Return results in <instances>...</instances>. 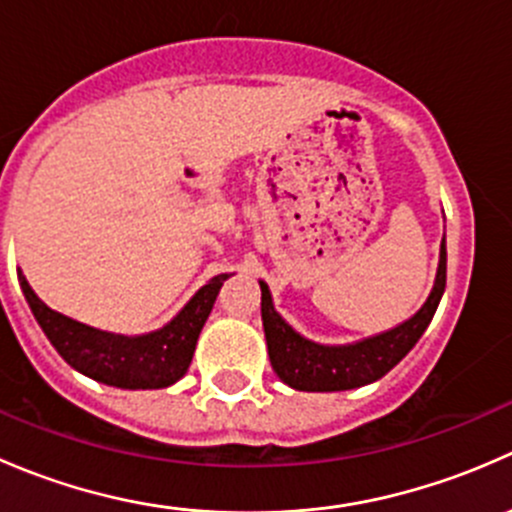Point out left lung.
I'll return each instance as SVG.
<instances>
[{"instance_id": "1", "label": "left lung", "mask_w": 512, "mask_h": 512, "mask_svg": "<svg viewBox=\"0 0 512 512\" xmlns=\"http://www.w3.org/2000/svg\"><path fill=\"white\" fill-rule=\"evenodd\" d=\"M262 289V327H265L267 352L275 374L297 391H349L374 384L389 374L421 339L436 314L438 302L446 292V235L438 252V270L426 302L414 317L404 319L386 332L356 339L349 344H319L302 337L292 324L285 322L272 302L267 282Z\"/></svg>"}]
</instances>
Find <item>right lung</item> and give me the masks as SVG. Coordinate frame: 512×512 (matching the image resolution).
I'll return each instance as SVG.
<instances>
[{
  "instance_id": "right-lung-1",
  "label": "right lung",
  "mask_w": 512,
  "mask_h": 512,
  "mask_svg": "<svg viewBox=\"0 0 512 512\" xmlns=\"http://www.w3.org/2000/svg\"><path fill=\"white\" fill-rule=\"evenodd\" d=\"M19 285L32 307L36 322L46 339L64 356L69 366L89 379L116 389H165L185 376L193 361L195 344L203 332L205 319L213 312L220 287L227 277L215 275L188 299L183 309L160 329L146 334H116L89 327L46 307L22 270H17Z\"/></svg>"
}]
</instances>
